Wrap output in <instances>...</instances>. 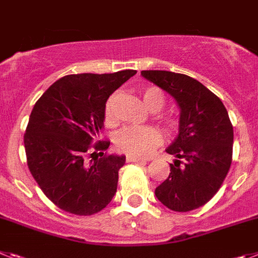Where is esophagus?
<instances>
[{
  "label": "esophagus",
  "mask_w": 258,
  "mask_h": 258,
  "mask_svg": "<svg viewBox=\"0 0 258 258\" xmlns=\"http://www.w3.org/2000/svg\"><path fill=\"white\" fill-rule=\"evenodd\" d=\"M151 158H143V157H136V156H127L126 161L127 162H143V161H149Z\"/></svg>",
  "instance_id": "obj_1"
}]
</instances>
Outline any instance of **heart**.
I'll list each match as a JSON object with an SVG mask.
<instances>
[{
	"mask_svg": "<svg viewBox=\"0 0 258 258\" xmlns=\"http://www.w3.org/2000/svg\"><path fill=\"white\" fill-rule=\"evenodd\" d=\"M115 101L116 95H111L105 102L104 120L107 126H114L116 123ZM143 101L149 110L158 111L163 107L166 98L160 88L147 87L143 89ZM157 118L162 123L163 128L166 130L167 134L174 135L178 132L179 124H180L178 116L171 113H161L157 115ZM114 143H115L116 149L122 153H126L128 156L144 157L162 143V135L153 126L126 127L116 134Z\"/></svg>",
	"mask_w": 258,
	"mask_h": 258,
	"instance_id": "b5f03b06",
	"label": "heart"
}]
</instances>
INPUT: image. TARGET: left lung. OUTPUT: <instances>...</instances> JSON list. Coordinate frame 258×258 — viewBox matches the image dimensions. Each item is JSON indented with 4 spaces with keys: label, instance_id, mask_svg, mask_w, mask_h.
Masks as SVG:
<instances>
[{
    "label": "left lung",
    "instance_id": "8db88e82",
    "mask_svg": "<svg viewBox=\"0 0 258 258\" xmlns=\"http://www.w3.org/2000/svg\"><path fill=\"white\" fill-rule=\"evenodd\" d=\"M142 75L180 107L179 135L166 149L178 160L170 163L169 178L156 188V196L174 212H191L218 192L230 170L231 120L221 98L191 76L161 70H145Z\"/></svg>",
    "mask_w": 258,
    "mask_h": 258
}]
</instances>
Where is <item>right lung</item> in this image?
Wrapping results in <instances>:
<instances>
[{
  "mask_svg": "<svg viewBox=\"0 0 258 258\" xmlns=\"http://www.w3.org/2000/svg\"><path fill=\"white\" fill-rule=\"evenodd\" d=\"M136 70L74 74L53 83L37 100L24 134L27 165L59 209L92 216L111 201L124 156L107 154L100 140L109 96Z\"/></svg>",
  "mask_w": 258,
  "mask_h": 258,
  "instance_id": "add662e5",
  "label": "right lung"
}]
</instances>
